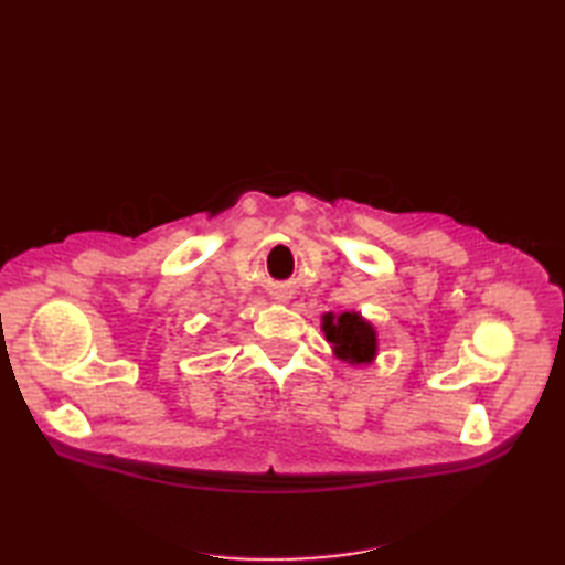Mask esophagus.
Returning <instances> with one entry per match:
<instances>
[{
    "mask_svg": "<svg viewBox=\"0 0 565 565\" xmlns=\"http://www.w3.org/2000/svg\"><path fill=\"white\" fill-rule=\"evenodd\" d=\"M278 299H287V297H278Z\"/></svg>",
    "mask_w": 565,
    "mask_h": 565,
    "instance_id": "34e87169",
    "label": "esophagus"
}]
</instances>
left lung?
<instances>
[{"label":"left lung","mask_w":565,"mask_h":565,"mask_svg":"<svg viewBox=\"0 0 565 565\" xmlns=\"http://www.w3.org/2000/svg\"><path fill=\"white\" fill-rule=\"evenodd\" d=\"M324 339L332 344L339 361L351 365H370L377 355V332L372 324L355 311L324 313L322 316Z\"/></svg>","instance_id":"obj_1"}]
</instances>
